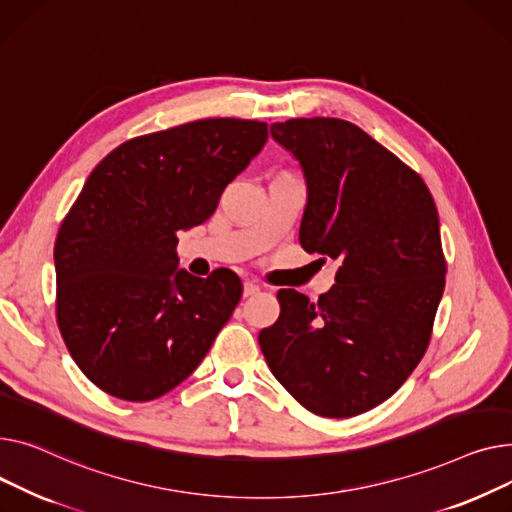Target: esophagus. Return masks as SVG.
<instances>
[{
	"mask_svg": "<svg viewBox=\"0 0 512 512\" xmlns=\"http://www.w3.org/2000/svg\"><path fill=\"white\" fill-rule=\"evenodd\" d=\"M258 291H260V287H258L254 281H246V283H244V295H246V297L256 295Z\"/></svg>",
	"mask_w": 512,
	"mask_h": 512,
	"instance_id": "1",
	"label": "esophagus"
}]
</instances>
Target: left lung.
Masks as SVG:
<instances>
[{"instance_id": "8db88e82", "label": "left lung", "mask_w": 512, "mask_h": 512, "mask_svg": "<svg viewBox=\"0 0 512 512\" xmlns=\"http://www.w3.org/2000/svg\"><path fill=\"white\" fill-rule=\"evenodd\" d=\"M306 175L299 244L339 258L318 302L281 289L260 349L291 397L322 417H353L393 397L422 362L444 291L434 198L409 165L337 117L270 128Z\"/></svg>"}]
</instances>
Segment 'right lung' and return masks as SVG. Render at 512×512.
I'll return each mask as SVG.
<instances>
[{
    "mask_svg": "<svg viewBox=\"0 0 512 512\" xmlns=\"http://www.w3.org/2000/svg\"><path fill=\"white\" fill-rule=\"evenodd\" d=\"M268 140L256 119L208 117L126 140L88 175L55 239V314L82 374L153 401L204 359L242 297L229 268L192 277L177 233L204 223Z\"/></svg>",
    "mask_w": 512,
    "mask_h": 512,
    "instance_id": "right-lung-1",
    "label": "right lung"
}]
</instances>
